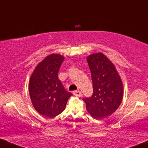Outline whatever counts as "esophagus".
<instances>
[{
    "instance_id": "obj_1",
    "label": "esophagus",
    "mask_w": 148,
    "mask_h": 148,
    "mask_svg": "<svg viewBox=\"0 0 148 148\" xmlns=\"http://www.w3.org/2000/svg\"><path fill=\"white\" fill-rule=\"evenodd\" d=\"M73 93H74V95H76V97H81L82 95V93H81V92L80 90H75L73 92Z\"/></svg>"
}]
</instances>
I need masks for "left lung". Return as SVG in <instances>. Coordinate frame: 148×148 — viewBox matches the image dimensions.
<instances>
[{
	"mask_svg": "<svg viewBox=\"0 0 148 148\" xmlns=\"http://www.w3.org/2000/svg\"><path fill=\"white\" fill-rule=\"evenodd\" d=\"M87 61L91 72L93 94L85 98L86 110L91 116L103 119L113 114L123 97V84L115 65L104 54L89 55Z\"/></svg>",
	"mask_w": 148,
	"mask_h": 148,
	"instance_id": "8db88e82",
	"label": "left lung"
}]
</instances>
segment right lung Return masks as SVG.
<instances>
[{"label":"right lung","instance_id":"add662e5","mask_svg":"<svg viewBox=\"0 0 148 148\" xmlns=\"http://www.w3.org/2000/svg\"><path fill=\"white\" fill-rule=\"evenodd\" d=\"M64 57L49 55L36 66L30 78L29 94L35 109L40 114L53 118L60 114L72 95L66 91L58 79V73Z\"/></svg>","mask_w":148,"mask_h":148}]
</instances>
